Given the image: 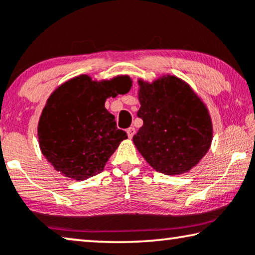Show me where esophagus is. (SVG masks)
<instances>
[{
    "label": "esophagus",
    "instance_id": "esophagus-1",
    "mask_svg": "<svg viewBox=\"0 0 255 255\" xmlns=\"http://www.w3.org/2000/svg\"><path fill=\"white\" fill-rule=\"evenodd\" d=\"M127 133H128V138H132V136L134 135V133H135V128H128V130H127Z\"/></svg>",
    "mask_w": 255,
    "mask_h": 255
}]
</instances>
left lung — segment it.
Here are the masks:
<instances>
[{
  "mask_svg": "<svg viewBox=\"0 0 255 255\" xmlns=\"http://www.w3.org/2000/svg\"><path fill=\"white\" fill-rule=\"evenodd\" d=\"M143 121L133 135L138 152L158 172L182 175L194 168L210 148L213 122L207 106L192 87L176 76L152 83L138 80Z\"/></svg>",
  "mask_w": 255,
  "mask_h": 255,
  "instance_id": "obj_1",
  "label": "left lung"
}]
</instances>
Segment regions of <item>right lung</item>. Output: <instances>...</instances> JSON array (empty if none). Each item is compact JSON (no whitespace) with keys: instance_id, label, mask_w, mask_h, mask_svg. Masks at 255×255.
<instances>
[{"instance_id":"add662e5","label":"right lung","mask_w":255,"mask_h":255,"mask_svg":"<svg viewBox=\"0 0 255 255\" xmlns=\"http://www.w3.org/2000/svg\"><path fill=\"white\" fill-rule=\"evenodd\" d=\"M128 76L95 80L80 75L60 85L43 107L38 123L41 153L68 178L85 180L100 173L121 141L115 116L106 109L108 98L130 91Z\"/></svg>"}]
</instances>
